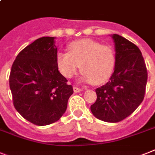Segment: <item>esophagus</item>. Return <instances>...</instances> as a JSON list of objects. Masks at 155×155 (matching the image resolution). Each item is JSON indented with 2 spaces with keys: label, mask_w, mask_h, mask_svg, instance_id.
<instances>
[{
  "label": "esophagus",
  "mask_w": 155,
  "mask_h": 155,
  "mask_svg": "<svg viewBox=\"0 0 155 155\" xmlns=\"http://www.w3.org/2000/svg\"><path fill=\"white\" fill-rule=\"evenodd\" d=\"M73 91H74V92L75 93H78V92H80V91H82V89L80 88H78V87H73Z\"/></svg>",
  "instance_id": "1"
}]
</instances>
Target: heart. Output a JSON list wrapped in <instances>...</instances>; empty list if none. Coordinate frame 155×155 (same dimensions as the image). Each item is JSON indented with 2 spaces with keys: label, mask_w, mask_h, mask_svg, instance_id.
<instances>
[{
  "label": "heart",
  "mask_w": 155,
  "mask_h": 155,
  "mask_svg": "<svg viewBox=\"0 0 155 155\" xmlns=\"http://www.w3.org/2000/svg\"><path fill=\"white\" fill-rule=\"evenodd\" d=\"M56 63L64 77H73L80 68L81 80L99 85L107 81L114 71L115 54L112 48L89 39L73 41L68 52L59 51Z\"/></svg>",
  "instance_id": "obj_1"
}]
</instances>
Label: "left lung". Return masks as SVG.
<instances>
[{
    "label": "left lung",
    "mask_w": 155,
    "mask_h": 155,
    "mask_svg": "<svg viewBox=\"0 0 155 155\" xmlns=\"http://www.w3.org/2000/svg\"><path fill=\"white\" fill-rule=\"evenodd\" d=\"M110 36L115 51L114 72L105 85L95 89L97 99L91 110L102 121L118 123L131 114L143 102L147 70L136 45L118 34Z\"/></svg>",
    "instance_id": "8db88e82"
}]
</instances>
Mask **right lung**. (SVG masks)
I'll return each mask as SVG.
<instances>
[{
	"label": "right lung",
	"instance_id": "right-lung-1",
	"mask_svg": "<svg viewBox=\"0 0 155 155\" xmlns=\"http://www.w3.org/2000/svg\"><path fill=\"white\" fill-rule=\"evenodd\" d=\"M55 39L44 36L28 45L17 55L10 71L15 108L35 125L58 121L73 94L71 85L58 70Z\"/></svg>",
	"mask_w": 155,
	"mask_h": 155
}]
</instances>
